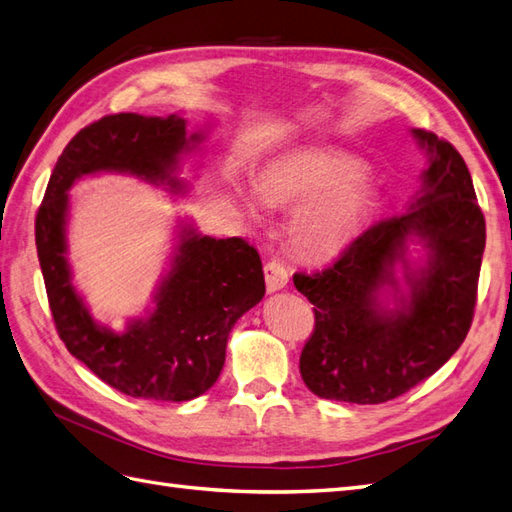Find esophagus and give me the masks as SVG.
<instances>
[{
    "instance_id": "34e87169",
    "label": "esophagus",
    "mask_w": 512,
    "mask_h": 512,
    "mask_svg": "<svg viewBox=\"0 0 512 512\" xmlns=\"http://www.w3.org/2000/svg\"><path fill=\"white\" fill-rule=\"evenodd\" d=\"M264 277H266V288L268 292H277L283 290L290 281V272L285 268L283 261L279 259H270L264 266Z\"/></svg>"
}]
</instances>
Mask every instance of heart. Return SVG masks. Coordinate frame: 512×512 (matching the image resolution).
Segmentation results:
<instances>
[{
  "label": "heart",
  "mask_w": 512,
  "mask_h": 512,
  "mask_svg": "<svg viewBox=\"0 0 512 512\" xmlns=\"http://www.w3.org/2000/svg\"><path fill=\"white\" fill-rule=\"evenodd\" d=\"M366 163L347 152L310 148L275 159L253 181L261 207L294 211L288 240L301 257L331 261L347 253L371 216L375 192L368 185ZM248 216L255 202L237 192Z\"/></svg>",
  "instance_id": "obj_1"
}]
</instances>
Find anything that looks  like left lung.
<instances>
[{
  "instance_id": "obj_1",
  "label": "left lung",
  "mask_w": 512,
  "mask_h": 512,
  "mask_svg": "<svg viewBox=\"0 0 512 512\" xmlns=\"http://www.w3.org/2000/svg\"><path fill=\"white\" fill-rule=\"evenodd\" d=\"M412 137L430 159L408 211L366 229L329 268L294 275L316 318L301 377L323 399H395L434 375L469 334L486 244L482 209L460 152L421 128ZM408 241L426 248L417 269L405 257ZM386 289L395 308L381 301Z\"/></svg>"
}]
</instances>
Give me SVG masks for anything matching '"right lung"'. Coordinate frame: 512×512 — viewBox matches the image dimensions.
Listing matches in <instances>:
<instances>
[{"label": "right lung", "instance_id": "add662e5", "mask_svg": "<svg viewBox=\"0 0 512 512\" xmlns=\"http://www.w3.org/2000/svg\"><path fill=\"white\" fill-rule=\"evenodd\" d=\"M200 141L202 133L189 135L178 115H106L65 146L34 224L58 336L91 373L135 399L189 401L216 384L233 325L266 294L261 259L242 237L216 240L181 222L154 310L117 334L95 323L71 283L67 192L82 176L120 172L185 194L187 185L176 178L178 161Z\"/></svg>", "mask_w": 512, "mask_h": 512}]
</instances>
